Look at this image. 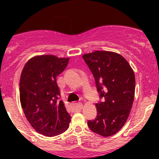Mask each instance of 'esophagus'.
Segmentation results:
<instances>
[{
    "mask_svg": "<svg viewBox=\"0 0 159 159\" xmlns=\"http://www.w3.org/2000/svg\"><path fill=\"white\" fill-rule=\"evenodd\" d=\"M83 105L81 102H78V103H74L71 105V108L74 111H79L82 109Z\"/></svg>",
    "mask_w": 159,
    "mask_h": 159,
    "instance_id": "obj_1",
    "label": "esophagus"
}]
</instances>
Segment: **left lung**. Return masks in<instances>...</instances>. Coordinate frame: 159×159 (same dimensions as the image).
Instances as JSON below:
<instances>
[{"instance_id": "8db88e82", "label": "left lung", "mask_w": 159, "mask_h": 159, "mask_svg": "<svg viewBox=\"0 0 159 159\" xmlns=\"http://www.w3.org/2000/svg\"><path fill=\"white\" fill-rule=\"evenodd\" d=\"M83 59L91 70L99 98L97 116L88 125L94 133L113 135L127 121L132 107L135 77L132 68L121 55L111 51H97L84 54Z\"/></svg>"}]
</instances>
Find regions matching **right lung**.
Instances as JSON below:
<instances>
[{"label":"right lung","instance_id":"add662e5","mask_svg":"<svg viewBox=\"0 0 159 159\" xmlns=\"http://www.w3.org/2000/svg\"><path fill=\"white\" fill-rule=\"evenodd\" d=\"M69 58L41 55L30 59L22 70L20 100L27 119L38 133L48 137L65 132L70 115L66 111L56 78L68 65Z\"/></svg>","mask_w":159,"mask_h":159}]
</instances>
